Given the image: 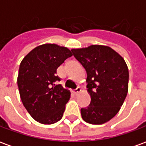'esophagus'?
Returning <instances> with one entry per match:
<instances>
[{"mask_svg":"<svg viewBox=\"0 0 146 146\" xmlns=\"http://www.w3.org/2000/svg\"><path fill=\"white\" fill-rule=\"evenodd\" d=\"M80 92H81V89H80V88H79V87H78V88H76L73 91V93H74L75 95H78V94H80Z\"/></svg>","mask_w":146,"mask_h":146,"instance_id":"esophagus-1","label":"esophagus"}]
</instances>
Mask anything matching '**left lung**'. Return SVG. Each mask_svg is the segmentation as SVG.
I'll list each match as a JSON object with an SVG mask.
<instances>
[{
  "instance_id": "left-lung-1",
  "label": "left lung",
  "mask_w": 146,
  "mask_h": 146,
  "mask_svg": "<svg viewBox=\"0 0 146 146\" xmlns=\"http://www.w3.org/2000/svg\"><path fill=\"white\" fill-rule=\"evenodd\" d=\"M74 57L86 70L91 103L80 110L85 122L102 124L116 116L128 92L129 72L123 58L109 46L73 48Z\"/></svg>"
}]
</instances>
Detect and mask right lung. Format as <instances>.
Here are the masks:
<instances>
[{"label": "right lung", "mask_w": 146, "mask_h": 146, "mask_svg": "<svg viewBox=\"0 0 146 146\" xmlns=\"http://www.w3.org/2000/svg\"><path fill=\"white\" fill-rule=\"evenodd\" d=\"M73 55L69 48L44 44L30 51L22 60L17 84L21 100L30 115L43 124L60 120L70 98V92L61 84L58 67Z\"/></svg>", "instance_id": "right-lung-1"}]
</instances>
